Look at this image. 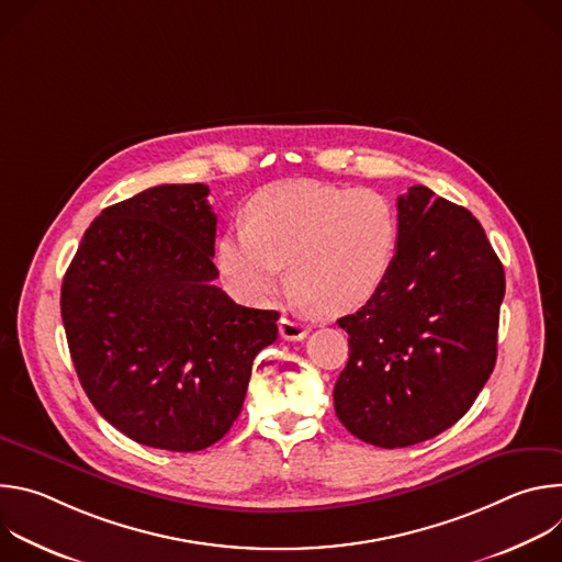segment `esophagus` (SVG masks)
I'll list each match as a JSON object with an SVG mask.
<instances>
[{
    "mask_svg": "<svg viewBox=\"0 0 562 562\" xmlns=\"http://www.w3.org/2000/svg\"><path fill=\"white\" fill-rule=\"evenodd\" d=\"M278 329H280V338H282V340H289V342L304 340V338H306V334H308L306 325H302L300 319H295V317H286V315H284V317H280Z\"/></svg>",
    "mask_w": 562,
    "mask_h": 562,
    "instance_id": "34e87169",
    "label": "esophagus"
}]
</instances>
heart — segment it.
<instances>
[{
  "mask_svg": "<svg viewBox=\"0 0 562 562\" xmlns=\"http://www.w3.org/2000/svg\"><path fill=\"white\" fill-rule=\"evenodd\" d=\"M400 239L393 202L373 189L300 180L265 189L249 224L226 231L217 267L231 286L269 302L289 280L319 313L360 308L391 276Z\"/></svg>",
  "mask_w": 562,
  "mask_h": 562,
  "instance_id": "b5f03b06",
  "label": "heart"
}]
</instances>
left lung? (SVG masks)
Listing matches in <instances>:
<instances>
[{
  "instance_id": "8db88e82",
  "label": "left lung",
  "mask_w": 562,
  "mask_h": 562,
  "mask_svg": "<svg viewBox=\"0 0 562 562\" xmlns=\"http://www.w3.org/2000/svg\"><path fill=\"white\" fill-rule=\"evenodd\" d=\"M400 239L389 280L338 325L349 360L334 386L356 438L397 449L456 425L496 364L505 271L485 228L418 184L397 198Z\"/></svg>"
}]
</instances>
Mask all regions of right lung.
Wrapping results in <instances>:
<instances>
[{
    "label": "right lung",
    "mask_w": 562,
    "mask_h": 562,
    "mask_svg": "<svg viewBox=\"0 0 562 562\" xmlns=\"http://www.w3.org/2000/svg\"><path fill=\"white\" fill-rule=\"evenodd\" d=\"M206 184H162L104 209L61 282L70 358L93 407L131 440L200 451L243 412L278 311L235 304L215 278Z\"/></svg>",
    "instance_id": "right-lung-1"
}]
</instances>
